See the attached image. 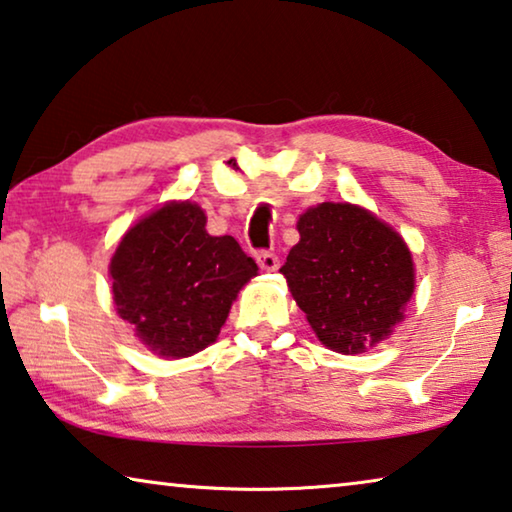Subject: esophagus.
Listing matches in <instances>:
<instances>
[{"mask_svg": "<svg viewBox=\"0 0 512 512\" xmlns=\"http://www.w3.org/2000/svg\"><path fill=\"white\" fill-rule=\"evenodd\" d=\"M255 257H257V264L262 266L264 271H278L280 259H278V255L273 253V250H259Z\"/></svg>", "mask_w": 512, "mask_h": 512, "instance_id": "1", "label": "esophagus"}]
</instances>
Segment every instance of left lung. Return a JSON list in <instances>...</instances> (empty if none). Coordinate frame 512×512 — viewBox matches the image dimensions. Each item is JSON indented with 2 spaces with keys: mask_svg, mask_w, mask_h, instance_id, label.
<instances>
[{
  "mask_svg": "<svg viewBox=\"0 0 512 512\" xmlns=\"http://www.w3.org/2000/svg\"><path fill=\"white\" fill-rule=\"evenodd\" d=\"M298 232L280 273L321 342L339 353L380 342L403 319L415 291L405 241L346 202L307 209Z\"/></svg>",
  "mask_w": 512,
  "mask_h": 512,
  "instance_id": "8db88e82",
  "label": "left lung"
}]
</instances>
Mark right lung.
Instances as JSON below:
<instances>
[{"mask_svg":"<svg viewBox=\"0 0 512 512\" xmlns=\"http://www.w3.org/2000/svg\"><path fill=\"white\" fill-rule=\"evenodd\" d=\"M191 202L145 216L111 259L113 303L157 355L186 358L216 342L239 289L257 275L234 237H212Z\"/></svg>","mask_w":512,"mask_h":512,"instance_id":"right-lung-1","label":"right lung"}]
</instances>
